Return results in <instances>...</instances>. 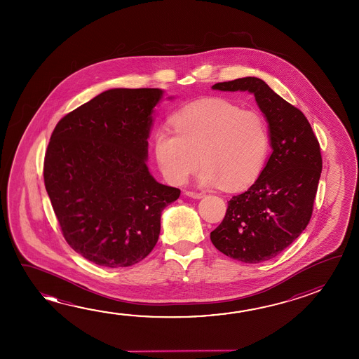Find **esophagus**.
<instances>
[{
    "label": "esophagus",
    "mask_w": 359,
    "mask_h": 359,
    "mask_svg": "<svg viewBox=\"0 0 359 359\" xmlns=\"http://www.w3.org/2000/svg\"><path fill=\"white\" fill-rule=\"evenodd\" d=\"M185 194L190 196V198H194V199H200V198H203L204 196V193H199V191H190V190H187L185 191Z\"/></svg>",
    "instance_id": "34e87169"
}]
</instances>
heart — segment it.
<instances>
[{
    "label": "heart",
    "instance_id": "obj_1",
    "mask_svg": "<svg viewBox=\"0 0 359 359\" xmlns=\"http://www.w3.org/2000/svg\"><path fill=\"white\" fill-rule=\"evenodd\" d=\"M174 131L159 128L154 153L169 182L184 184L200 164L199 182L241 190L258 177L271 151V131L255 110L224 99L194 101L172 116Z\"/></svg>",
    "mask_w": 359,
    "mask_h": 359
}]
</instances>
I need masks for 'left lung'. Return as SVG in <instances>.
Listing matches in <instances>:
<instances>
[{"label": "left lung", "mask_w": 359, "mask_h": 359, "mask_svg": "<svg viewBox=\"0 0 359 359\" xmlns=\"http://www.w3.org/2000/svg\"><path fill=\"white\" fill-rule=\"evenodd\" d=\"M212 88L252 93L269 123L271 158L257 182L228 201L223 222L210 233L219 252L257 264L282 253L309 224L322 172L320 147L304 114L258 77Z\"/></svg>", "instance_id": "left-lung-1"}]
</instances>
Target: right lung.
Wrapping results in <instances>:
<instances>
[{"label": "right lung", "instance_id": "obj_1", "mask_svg": "<svg viewBox=\"0 0 359 359\" xmlns=\"http://www.w3.org/2000/svg\"><path fill=\"white\" fill-rule=\"evenodd\" d=\"M159 88H112L55 126L43 182L62 236L95 264L125 268L156 245L165 206L180 189L147 169V137Z\"/></svg>", "mask_w": 359, "mask_h": 359}]
</instances>
